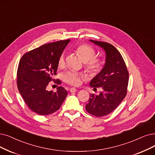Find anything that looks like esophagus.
Instances as JSON below:
<instances>
[{
  "instance_id": "esophagus-1",
  "label": "esophagus",
  "mask_w": 155,
  "mask_h": 155,
  "mask_svg": "<svg viewBox=\"0 0 155 155\" xmlns=\"http://www.w3.org/2000/svg\"><path fill=\"white\" fill-rule=\"evenodd\" d=\"M76 91H77V89H76V88L72 87V88H70V91H71V93H75Z\"/></svg>"
}]
</instances>
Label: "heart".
Masks as SVG:
<instances>
[{
	"label": "heart",
	"mask_w": 155,
	"mask_h": 155,
	"mask_svg": "<svg viewBox=\"0 0 155 155\" xmlns=\"http://www.w3.org/2000/svg\"><path fill=\"white\" fill-rule=\"evenodd\" d=\"M76 53L84 62L85 68L88 72L94 74L100 71L102 67L101 61L98 58L94 57L95 51L92 47L86 45H80L76 49ZM58 65L59 67H63L65 65L64 53L60 56ZM82 79L83 76L81 74L74 72H68L63 76V80L65 83L74 86L80 84Z\"/></svg>",
	"instance_id": "b5f03b06"
}]
</instances>
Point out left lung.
I'll list each match as a JSON object with an SVG mask.
<instances>
[{"label":"left lung","instance_id":"8db88e82","mask_svg":"<svg viewBox=\"0 0 155 155\" xmlns=\"http://www.w3.org/2000/svg\"><path fill=\"white\" fill-rule=\"evenodd\" d=\"M106 53V62L102 69L93 78L90 87H101L99 95L90 94L86 110L90 114L102 117L114 110L125 98L128 83V72L118 50L107 42L90 40Z\"/></svg>","mask_w":155,"mask_h":155}]
</instances>
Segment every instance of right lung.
Masks as SVG:
<instances>
[{"mask_svg": "<svg viewBox=\"0 0 155 155\" xmlns=\"http://www.w3.org/2000/svg\"><path fill=\"white\" fill-rule=\"evenodd\" d=\"M70 39L48 43L25 54L17 71V85L28 107L40 115H48L59 109L67 91L58 86L57 91H48L47 86L57 74L58 61ZM57 83L61 81L57 80Z\"/></svg>", "mask_w": 155, "mask_h": 155, "instance_id": "1", "label": "right lung"}]
</instances>
